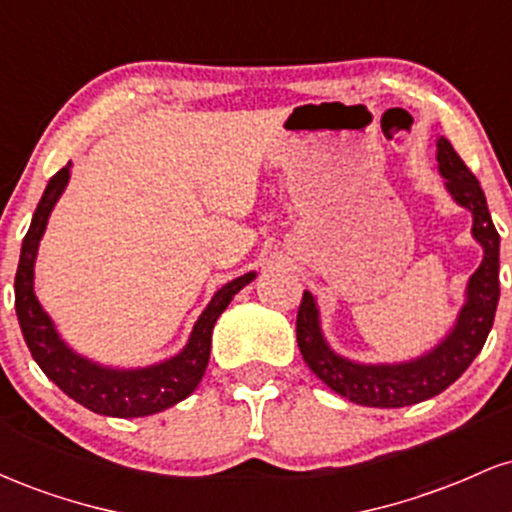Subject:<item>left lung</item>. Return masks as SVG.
<instances>
[{
    "label": "left lung",
    "mask_w": 512,
    "mask_h": 512,
    "mask_svg": "<svg viewBox=\"0 0 512 512\" xmlns=\"http://www.w3.org/2000/svg\"><path fill=\"white\" fill-rule=\"evenodd\" d=\"M436 158L438 173L445 178V190L472 214V236L484 250L479 269L469 276L464 305L450 332L431 351L411 361L358 363L337 354L325 339L320 308L313 293L305 291L298 308L296 339L303 361L330 390L363 407L399 409L440 395L484 349L496 317L498 296H501V284H498L501 236L491 221L484 190L445 137H438Z\"/></svg>",
    "instance_id": "1"
}]
</instances>
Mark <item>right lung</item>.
Here are the masks:
<instances>
[{
	"label": "right lung",
	"instance_id": "obj_1",
	"mask_svg": "<svg viewBox=\"0 0 512 512\" xmlns=\"http://www.w3.org/2000/svg\"><path fill=\"white\" fill-rule=\"evenodd\" d=\"M69 168H72V163H67L60 173L50 178L21 245L14 293L16 317H19L23 339H26L28 351H31L40 370L81 407L103 416H117V419L158 414V411L173 407L195 392L204 370H207L211 332H214L216 320L233 301V296L243 286H248L257 274H243L221 286L204 308V313L199 315L180 354L170 356L166 361L144 368H113L76 354L72 346L60 337L55 322L45 313L33 291L38 245L43 240L45 228H48L52 209L67 187Z\"/></svg>",
	"mask_w": 512,
	"mask_h": 512
}]
</instances>
